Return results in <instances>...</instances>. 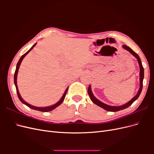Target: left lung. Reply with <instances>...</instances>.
<instances>
[{
    "mask_svg": "<svg viewBox=\"0 0 154 154\" xmlns=\"http://www.w3.org/2000/svg\"><path fill=\"white\" fill-rule=\"evenodd\" d=\"M123 47L124 49H125L126 50H127L128 51H129L130 53H131L132 55H134V57L137 58L138 63H139V67H140V74H140V87H139V89L138 91L137 94L136 96H135L131 100L128 101L127 103H126V104H125L122 106H110V105H106L103 103H102L101 101H99L96 98V97L94 96V95H93L92 92L91 85L88 86V96H89L90 98H91V101L93 102V103H95L97 106L101 107V108L104 109L105 110H106L107 111H110V112H117V111H119V110H123L125 109L128 108L129 106L131 105L134 103V102L138 98V97L139 96V95H140L141 92L142 91V88H143V78H144V69H143V65H142V63H141V59H140V58H139L138 54L135 53L131 48H130L129 47H128L127 45H124Z\"/></svg>",
    "mask_w": 154,
    "mask_h": 154,
    "instance_id": "8db88e82",
    "label": "left lung"
}]
</instances>
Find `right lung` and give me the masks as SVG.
<instances>
[{
  "label": "right lung",
  "mask_w": 154,
  "mask_h": 154,
  "mask_svg": "<svg viewBox=\"0 0 154 154\" xmlns=\"http://www.w3.org/2000/svg\"><path fill=\"white\" fill-rule=\"evenodd\" d=\"M36 44H35L33 45H32V48H31L28 51H27V53H26L24 54H23V55L22 56V57H21V58H20L19 61H18V62L17 63V67H16V70H15V74H14V82H15V87H16L17 92V96H18V98H19V100H20V101L22 102V103L25 104L26 105H27V106L29 107V108H31V109H32L36 110H38V111H41V112H49V111H51V110H52L54 109L55 108H57V106H58L60 104H61V103H62V102H63V100H64L65 97H66V93H67V90H68V88H67V89L66 90V91H65V92H64V94H63V96L62 97V98L60 99V100L58 102V103H57L56 104H54V105H52V106H47V107H36V106H32V105H29V103H26V102L22 98L21 96H20V94H19V92H18V87H17V77L18 71V69H19V67H20V63H21V62H22V60H23V58H24L25 57V56H26L27 53H28L29 52V51H31L32 50V48H33L35 47Z\"/></svg>",
  "instance_id": "obj_1"
}]
</instances>
